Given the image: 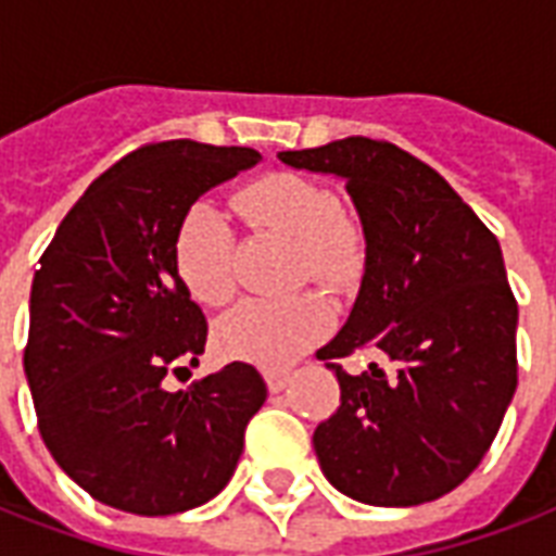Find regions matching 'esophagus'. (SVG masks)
<instances>
[{
    "label": "esophagus",
    "mask_w": 556,
    "mask_h": 556,
    "mask_svg": "<svg viewBox=\"0 0 556 556\" xmlns=\"http://www.w3.org/2000/svg\"><path fill=\"white\" fill-rule=\"evenodd\" d=\"M264 380H266V389L278 394V391L287 389V382H290V371H278V368H269L264 371Z\"/></svg>",
    "instance_id": "1"
}]
</instances>
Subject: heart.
I'll use <instances>...</instances> for the list:
<instances>
[{
    "mask_svg": "<svg viewBox=\"0 0 556 556\" xmlns=\"http://www.w3.org/2000/svg\"><path fill=\"white\" fill-rule=\"evenodd\" d=\"M238 208L257 226L301 243V278L345 287L365 264L359 231L342 217L339 197L307 176L273 174L238 193ZM174 264L193 299L226 304L235 292V238L226 211L200 200L185 211L174 238ZM333 327V309L321 292L292 299H249L217 321L219 351L231 359L283 368L321 342Z\"/></svg>",
    "mask_w": 556,
    "mask_h": 556,
    "instance_id": "obj_1",
    "label": "heart"
}]
</instances>
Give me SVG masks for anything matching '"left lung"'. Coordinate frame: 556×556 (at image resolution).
<instances>
[{
    "label": "left lung",
    "mask_w": 556,
    "mask_h": 556,
    "mask_svg": "<svg viewBox=\"0 0 556 556\" xmlns=\"http://www.w3.org/2000/svg\"><path fill=\"white\" fill-rule=\"evenodd\" d=\"M283 165L345 179L365 235L359 295L318 359L342 403L316 426L327 481L377 507L441 498L470 476L516 391V307L493 231L438 170L389 141L283 150ZM371 346L363 375L336 363Z\"/></svg>",
    "instance_id": "1"
}]
</instances>
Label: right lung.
Returning <instances> with one entry per match:
<instances>
[{
    "label": "right lung",
    "mask_w": 556,
    "mask_h": 556,
    "mask_svg": "<svg viewBox=\"0 0 556 556\" xmlns=\"http://www.w3.org/2000/svg\"><path fill=\"white\" fill-rule=\"evenodd\" d=\"M257 162L252 148L144 144L86 188L42 252L25 377L51 458L103 505L182 514L235 476L264 377L231 363L188 389L165 386L208 337L174 238L202 193Z\"/></svg>",
    "instance_id": "right-lung-1"
}]
</instances>
